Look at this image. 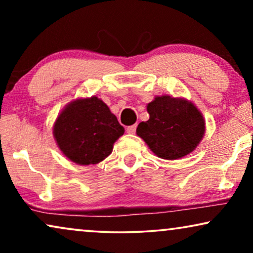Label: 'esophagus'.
I'll return each mask as SVG.
<instances>
[{"label": "esophagus", "instance_id": "34e87169", "mask_svg": "<svg viewBox=\"0 0 253 253\" xmlns=\"http://www.w3.org/2000/svg\"><path fill=\"white\" fill-rule=\"evenodd\" d=\"M136 129H137V124H133V126H130L126 127V132L127 133H134L136 132Z\"/></svg>", "mask_w": 253, "mask_h": 253}]
</instances>
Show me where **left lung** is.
Here are the masks:
<instances>
[{
    "label": "left lung",
    "instance_id": "8db88e82",
    "mask_svg": "<svg viewBox=\"0 0 253 253\" xmlns=\"http://www.w3.org/2000/svg\"><path fill=\"white\" fill-rule=\"evenodd\" d=\"M150 120L140 122L137 134L159 158L175 160L191 153L205 132L202 114L191 102L169 95L147 105Z\"/></svg>",
    "mask_w": 253,
    "mask_h": 253
}]
</instances>
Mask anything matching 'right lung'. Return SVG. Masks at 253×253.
I'll return each instance as SVG.
<instances>
[{
	"instance_id": "add662e5",
	"label": "right lung",
	"mask_w": 253,
	"mask_h": 253,
	"mask_svg": "<svg viewBox=\"0 0 253 253\" xmlns=\"http://www.w3.org/2000/svg\"><path fill=\"white\" fill-rule=\"evenodd\" d=\"M124 127L102 100L92 96L65 107L54 126L63 154L78 165H95L112 153Z\"/></svg>"
}]
</instances>
